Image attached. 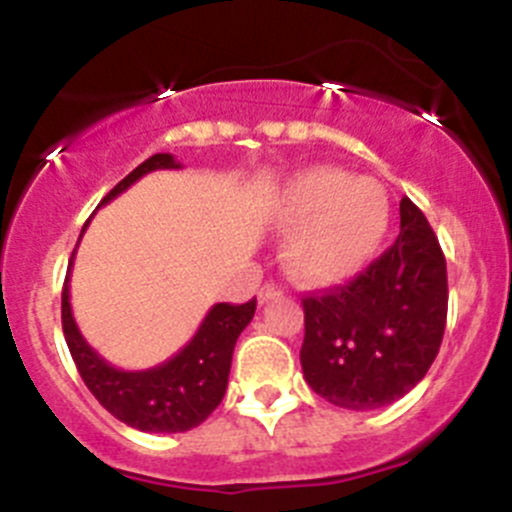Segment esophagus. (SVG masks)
<instances>
[{"mask_svg": "<svg viewBox=\"0 0 512 512\" xmlns=\"http://www.w3.org/2000/svg\"><path fill=\"white\" fill-rule=\"evenodd\" d=\"M278 296H281V288H278L276 283H266V286L258 291V303H266V301H271V298H278Z\"/></svg>", "mask_w": 512, "mask_h": 512, "instance_id": "obj_1", "label": "esophagus"}]
</instances>
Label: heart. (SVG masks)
<instances>
[{
	"instance_id": "heart-1",
	"label": "heart",
	"mask_w": 512,
	"mask_h": 512,
	"mask_svg": "<svg viewBox=\"0 0 512 512\" xmlns=\"http://www.w3.org/2000/svg\"><path fill=\"white\" fill-rule=\"evenodd\" d=\"M286 268L303 283L333 286L356 276L391 226L388 194L376 179L336 166H308L283 181L273 204Z\"/></svg>"
}]
</instances>
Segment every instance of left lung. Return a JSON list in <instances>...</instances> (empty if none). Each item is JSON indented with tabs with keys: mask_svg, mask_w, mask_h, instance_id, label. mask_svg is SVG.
<instances>
[{
	"mask_svg": "<svg viewBox=\"0 0 512 512\" xmlns=\"http://www.w3.org/2000/svg\"><path fill=\"white\" fill-rule=\"evenodd\" d=\"M445 313V256L423 211L403 196L396 244L346 286L303 298V378L338 408L391 406L438 356Z\"/></svg>",
	"mask_w": 512,
	"mask_h": 512,
	"instance_id": "obj_1",
	"label": "left lung"
}]
</instances>
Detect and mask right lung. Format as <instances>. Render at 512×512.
<instances>
[{
  "label": "right lung",
  "mask_w": 512,
  "mask_h": 512,
  "mask_svg": "<svg viewBox=\"0 0 512 512\" xmlns=\"http://www.w3.org/2000/svg\"><path fill=\"white\" fill-rule=\"evenodd\" d=\"M159 169H181V161H176L171 154L149 156L129 176H124L101 199L99 206L114 201L141 176ZM74 256H77V249L69 261L67 281H64L62 291V328L79 376H82L86 388L94 393L96 401L121 423L144 430V433H184V430L204 423L216 411V406L224 398L226 386H229L236 338L254 318L256 298L249 303H241V306L216 303L209 308L194 338L179 353H174L169 361L146 368V371H124V368H116L109 361H104L86 343L77 321H74L72 303H69V276H72Z\"/></svg>",
  "instance_id": "add662e5"
}]
</instances>
